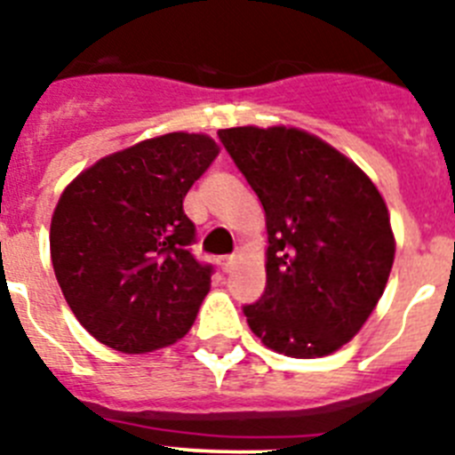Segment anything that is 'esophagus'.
<instances>
[{
	"instance_id": "1",
	"label": "esophagus",
	"mask_w": 455,
	"mask_h": 455,
	"mask_svg": "<svg viewBox=\"0 0 455 455\" xmlns=\"http://www.w3.org/2000/svg\"><path fill=\"white\" fill-rule=\"evenodd\" d=\"M235 262H236V255H230V257H220V259H219L220 268H223L225 273L230 271V268H232V264H235Z\"/></svg>"
}]
</instances>
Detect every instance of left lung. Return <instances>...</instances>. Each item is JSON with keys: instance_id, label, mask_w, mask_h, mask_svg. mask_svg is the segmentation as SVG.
<instances>
[{"instance_id": "1", "label": "left lung", "mask_w": 455, "mask_h": 455, "mask_svg": "<svg viewBox=\"0 0 455 455\" xmlns=\"http://www.w3.org/2000/svg\"><path fill=\"white\" fill-rule=\"evenodd\" d=\"M219 136L267 216V291L243 307L251 331L300 360L339 351L387 287L396 239L383 196L355 162L299 127Z\"/></svg>"}]
</instances>
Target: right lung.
Here are the masks:
<instances>
[{"instance_id": "1", "label": "right lung", "mask_w": 455, "mask_h": 455, "mask_svg": "<svg viewBox=\"0 0 455 455\" xmlns=\"http://www.w3.org/2000/svg\"><path fill=\"white\" fill-rule=\"evenodd\" d=\"M212 136L171 132L107 155L63 188L50 255L72 315L104 347L152 353L191 331L212 287L182 203L219 156Z\"/></svg>"}]
</instances>
